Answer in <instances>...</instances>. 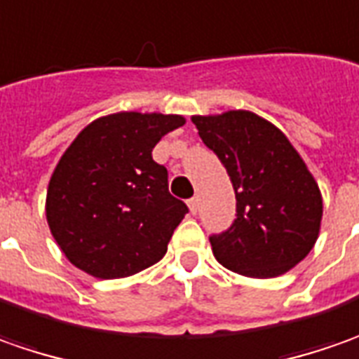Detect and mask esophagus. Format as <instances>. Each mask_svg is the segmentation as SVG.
I'll return each mask as SVG.
<instances>
[{"instance_id": "obj_1", "label": "esophagus", "mask_w": 359, "mask_h": 359, "mask_svg": "<svg viewBox=\"0 0 359 359\" xmlns=\"http://www.w3.org/2000/svg\"><path fill=\"white\" fill-rule=\"evenodd\" d=\"M189 208H191L192 215H196V212H198V196H192L191 201H189Z\"/></svg>"}]
</instances>
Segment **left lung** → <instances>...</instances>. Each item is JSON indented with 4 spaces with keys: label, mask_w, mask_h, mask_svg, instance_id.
Here are the masks:
<instances>
[{
    "label": "left lung",
    "mask_w": 359,
    "mask_h": 359,
    "mask_svg": "<svg viewBox=\"0 0 359 359\" xmlns=\"http://www.w3.org/2000/svg\"><path fill=\"white\" fill-rule=\"evenodd\" d=\"M203 142L215 151L236 194V218L210 246L224 268L274 278L314 248L322 194L302 156L270 121L250 111L194 115Z\"/></svg>",
    "instance_id": "8db88e82"
}]
</instances>
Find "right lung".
Returning <instances> with one entry per match:
<instances>
[{"mask_svg": "<svg viewBox=\"0 0 359 359\" xmlns=\"http://www.w3.org/2000/svg\"><path fill=\"white\" fill-rule=\"evenodd\" d=\"M180 115L123 111L95 118L59 158L45 215L61 252L95 278H125L158 262L189 212L168 192L155 144Z\"/></svg>", "mask_w": 359, "mask_h": 359, "instance_id": "add662e5", "label": "right lung"}]
</instances>
